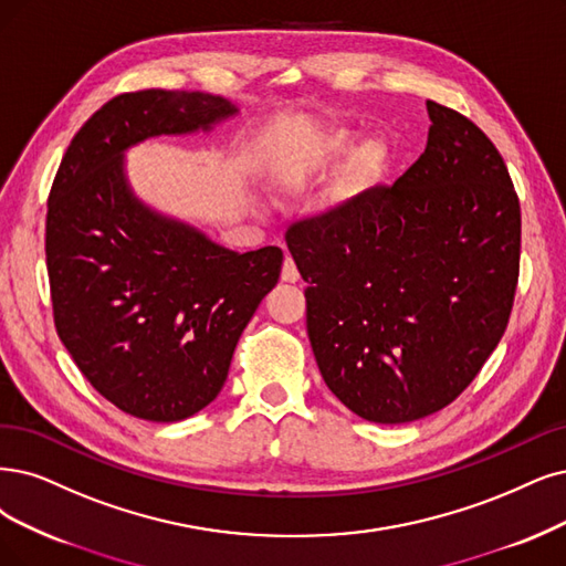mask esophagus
Wrapping results in <instances>:
<instances>
[{
  "label": "esophagus",
  "mask_w": 566,
  "mask_h": 566,
  "mask_svg": "<svg viewBox=\"0 0 566 566\" xmlns=\"http://www.w3.org/2000/svg\"><path fill=\"white\" fill-rule=\"evenodd\" d=\"M298 268H296V263H294V259L291 256H286L284 259V265H282V282H289V284H294V282H298Z\"/></svg>",
  "instance_id": "34e87169"
}]
</instances>
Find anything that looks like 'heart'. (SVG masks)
I'll use <instances>...</instances> for the list:
<instances>
[{
  "instance_id": "1",
  "label": "heart",
  "mask_w": 566,
  "mask_h": 566,
  "mask_svg": "<svg viewBox=\"0 0 566 566\" xmlns=\"http://www.w3.org/2000/svg\"><path fill=\"white\" fill-rule=\"evenodd\" d=\"M354 133L349 130H336L328 137L301 146V149L289 151L286 156L280 158L275 167V179L284 188H301L305 186L312 177H315L322 167L331 165L333 160H340L352 146ZM387 165V146L380 139H364L357 146H354L347 167H345V181L352 193L364 191L375 179H378Z\"/></svg>"
}]
</instances>
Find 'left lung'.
I'll return each mask as SVG.
<instances>
[{
  "label": "left lung",
  "mask_w": 566,
  "mask_h": 566,
  "mask_svg": "<svg viewBox=\"0 0 566 566\" xmlns=\"http://www.w3.org/2000/svg\"><path fill=\"white\" fill-rule=\"evenodd\" d=\"M427 149L394 186L298 221L307 338L326 387L375 424L452 403L504 336L520 272V202L490 137L427 102Z\"/></svg>",
  "instance_id": "8db88e82"
}]
</instances>
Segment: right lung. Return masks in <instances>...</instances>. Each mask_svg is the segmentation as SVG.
<instances>
[{
    "label": "right lung",
    "mask_w": 566,
    "mask_h": 566,
    "mask_svg": "<svg viewBox=\"0 0 566 566\" xmlns=\"http://www.w3.org/2000/svg\"><path fill=\"white\" fill-rule=\"evenodd\" d=\"M230 99L186 91L116 95L74 135L49 196L53 319L86 380L123 412L179 422L212 403L244 326L277 284L282 249L238 254L144 205L125 151L212 130Z\"/></svg>",
    "instance_id": "right-lung-1"
}]
</instances>
